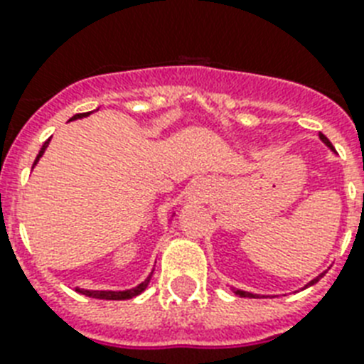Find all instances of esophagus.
<instances>
[{
	"instance_id": "obj_1",
	"label": "esophagus",
	"mask_w": 364,
	"mask_h": 364,
	"mask_svg": "<svg viewBox=\"0 0 364 364\" xmlns=\"http://www.w3.org/2000/svg\"><path fill=\"white\" fill-rule=\"evenodd\" d=\"M191 194V198H194V200H205V183L203 181H196L194 185H192V191L188 192Z\"/></svg>"
}]
</instances>
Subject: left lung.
Instances as JSON below:
<instances>
[{
  "label": "left lung",
  "mask_w": 364,
  "mask_h": 364,
  "mask_svg": "<svg viewBox=\"0 0 364 364\" xmlns=\"http://www.w3.org/2000/svg\"><path fill=\"white\" fill-rule=\"evenodd\" d=\"M320 140L323 141V144H326L327 147H329L331 151H335V147H333V144H331L329 140H327V136H323V134H320ZM321 277H323V273L321 274H318V277H316V279H312L309 282V284L305 286V288H309V286H314L316 282H318V280L321 279ZM233 289V294L235 295H239V297H250V299H259V297H264V295H258V294H250V291H243V289H235V288H232Z\"/></svg>",
  "instance_id": "left-lung-1"
}]
</instances>
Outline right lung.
Returning <instances> with one entry per match:
<instances>
[{
	"label": "right lung",
	"mask_w": 364,
	"mask_h": 364,
	"mask_svg": "<svg viewBox=\"0 0 364 364\" xmlns=\"http://www.w3.org/2000/svg\"><path fill=\"white\" fill-rule=\"evenodd\" d=\"M91 112H85V114H76L70 117V121L75 119H82V117H87ZM50 144V138L43 144V147H41V151H38L37 159H35L33 166L38 162V159L44 155V151H46V147H48ZM153 274V273H151ZM151 274L147 277L144 282H140L138 286H134V288L131 289H123V291H112V289H82V288H76V291L82 295H87V297H93V299H106V301H123V299H132V297H136V295H140L144 289L147 288V284H149V280H151Z\"/></svg>",
	"instance_id": "add662e5"
}]
</instances>
